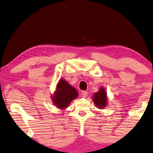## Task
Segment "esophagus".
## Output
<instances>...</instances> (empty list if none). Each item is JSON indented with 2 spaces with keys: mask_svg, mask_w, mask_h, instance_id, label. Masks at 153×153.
Segmentation results:
<instances>
[{
  "mask_svg": "<svg viewBox=\"0 0 153 153\" xmlns=\"http://www.w3.org/2000/svg\"><path fill=\"white\" fill-rule=\"evenodd\" d=\"M87 95H88V92H87V91H83V92H82V97L86 98V97H87Z\"/></svg>",
  "mask_w": 153,
  "mask_h": 153,
  "instance_id": "obj_1",
  "label": "esophagus"
}]
</instances>
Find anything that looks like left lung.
Segmentation results:
<instances>
[{"label":"left lung","instance_id":"left-lung-1","mask_svg":"<svg viewBox=\"0 0 153 153\" xmlns=\"http://www.w3.org/2000/svg\"><path fill=\"white\" fill-rule=\"evenodd\" d=\"M94 102L98 108H102L107 105V94L104 88H101L98 92L94 94Z\"/></svg>","mask_w":153,"mask_h":153}]
</instances>
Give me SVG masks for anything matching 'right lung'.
Segmentation results:
<instances>
[{"label":"right lung","mask_w":153,"mask_h":153,"mask_svg":"<svg viewBox=\"0 0 153 153\" xmlns=\"http://www.w3.org/2000/svg\"><path fill=\"white\" fill-rule=\"evenodd\" d=\"M78 96L77 90L68 83L61 79L56 87V91L53 100L59 108H64Z\"/></svg>","instance_id":"right-lung-1"}]
</instances>
